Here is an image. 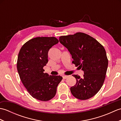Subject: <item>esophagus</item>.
Returning a JSON list of instances; mask_svg holds the SVG:
<instances>
[{
  "label": "esophagus",
  "mask_w": 121,
  "mask_h": 121,
  "mask_svg": "<svg viewBox=\"0 0 121 121\" xmlns=\"http://www.w3.org/2000/svg\"><path fill=\"white\" fill-rule=\"evenodd\" d=\"M62 77H63V79H66V78H68L69 76H68V75H63Z\"/></svg>",
  "instance_id": "34e87169"
}]
</instances>
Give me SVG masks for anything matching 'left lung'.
<instances>
[{
  "label": "left lung",
  "mask_w": 121,
  "mask_h": 121,
  "mask_svg": "<svg viewBox=\"0 0 121 121\" xmlns=\"http://www.w3.org/2000/svg\"><path fill=\"white\" fill-rule=\"evenodd\" d=\"M59 42L70 51L72 63L84 72L82 78L72 75L76 83L70 88L72 94L82 100L91 98L100 91L106 78L108 60L104 46L94 38L82 32L61 36Z\"/></svg>",
  "instance_id": "obj_1"
}]
</instances>
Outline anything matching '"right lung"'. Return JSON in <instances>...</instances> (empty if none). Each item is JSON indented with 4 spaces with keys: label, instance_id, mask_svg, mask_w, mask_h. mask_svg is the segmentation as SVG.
<instances>
[{
    "label": "right lung",
    "instance_id": "obj_1",
    "mask_svg": "<svg viewBox=\"0 0 121 121\" xmlns=\"http://www.w3.org/2000/svg\"><path fill=\"white\" fill-rule=\"evenodd\" d=\"M58 42L55 37L32 38L22 46L18 55L17 67L21 81L29 93L40 101L53 98L62 79L45 73L43 69L48 63L49 50Z\"/></svg>",
    "mask_w": 121,
    "mask_h": 121
}]
</instances>
